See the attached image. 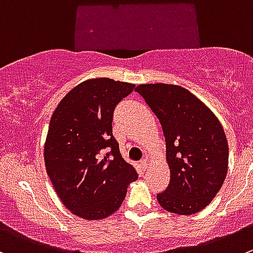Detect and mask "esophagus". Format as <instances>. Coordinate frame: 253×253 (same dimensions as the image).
Segmentation results:
<instances>
[{
  "instance_id": "obj_1",
  "label": "esophagus",
  "mask_w": 253,
  "mask_h": 253,
  "mask_svg": "<svg viewBox=\"0 0 253 253\" xmlns=\"http://www.w3.org/2000/svg\"><path fill=\"white\" fill-rule=\"evenodd\" d=\"M148 165H149V160H148V159H143V160L140 161V168L143 170H146Z\"/></svg>"
}]
</instances>
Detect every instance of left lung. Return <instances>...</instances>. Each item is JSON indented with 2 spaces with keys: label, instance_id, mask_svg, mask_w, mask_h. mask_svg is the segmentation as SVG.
Segmentation results:
<instances>
[{
  "label": "left lung",
  "instance_id": "obj_1",
  "mask_svg": "<svg viewBox=\"0 0 253 253\" xmlns=\"http://www.w3.org/2000/svg\"><path fill=\"white\" fill-rule=\"evenodd\" d=\"M135 90L158 117L167 143L170 182L156 195L159 204L177 215L199 212L220 191L227 174L228 145L222 125L182 86L141 84Z\"/></svg>",
  "mask_w": 253,
  "mask_h": 253
}]
</instances>
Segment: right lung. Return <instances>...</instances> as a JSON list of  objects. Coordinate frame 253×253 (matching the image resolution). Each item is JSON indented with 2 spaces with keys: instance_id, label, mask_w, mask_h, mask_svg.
<instances>
[{
  "instance_id": "add662e5",
  "label": "right lung",
  "mask_w": 253,
  "mask_h": 253,
  "mask_svg": "<svg viewBox=\"0 0 253 253\" xmlns=\"http://www.w3.org/2000/svg\"><path fill=\"white\" fill-rule=\"evenodd\" d=\"M134 84L95 78L73 88L56 108L44 145L47 174L63 205L85 220L114 213L135 169L113 136V114Z\"/></svg>"
}]
</instances>
